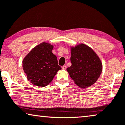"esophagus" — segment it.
<instances>
[{
  "instance_id": "1",
  "label": "esophagus",
  "mask_w": 125,
  "mask_h": 125,
  "mask_svg": "<svg viewBox=\"0 0 125 125\" xmlns=\"http://www.w3.org/2000/svg\"><path fill=\"white\" fill-rule=\"evenodd\" d=\"M66 68H67L66 66H62V68L63 70H66Z\"/></svg>"
}]
</instances>
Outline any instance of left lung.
I'll use <instances>...</instances> for the list:
<instances>
[{
    "label": "left lung",
    "mask_w": 125,
    "mask_h": 125,
    "mask_svg": "<svg viewBox=\"0 0 125 125\" xmlns=\"http://www.w3.org/2000/svg\"><path fill=\"white\" fill-rule=\"evenodd\" d=\"M70 60L72 64L67 71L77 85L87 88L97 82L103 64L92 48L84 43L71 46Z\"/></svg>",
    "instance_id": "1"
}]
</instances>
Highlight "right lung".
<instances>
[{
    "label": "right lung",
    "instance_id": "add662e5",
    "mask_svg": "<svg viewBox=\"0 0 125 125\" xmlns=\"http://www.w3.org/2000/svg\"><path fill=\"white\" fill-rule=\"evenodd\" d=\"M53 48L52 45L43 42L31 49L22 60V68L27 79L34 85L47 86L62 69L52 52Z\"/></svg>",
    "mask_w": 125,
    "mask_h": 125
}]
</instances>
